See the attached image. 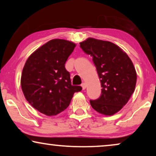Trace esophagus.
<instances>
[{
  "mask_svg": "<svg viewBox=\"0 0 156 156\" xmlns=\"http://www.w3.org/2000/svg\"><path fill=\"white\" fill-rule=\"evenodd\" d=\"M81 86H82L83 90H84V89H86V87H87V86H86V84H85V83H82V85H81Z\"/></svg>",
  "mask_w": 156,
  "mask_h": 156,
  "instance_id": "esophagus-1",
  "label": "esophagus"
}]
</instances>
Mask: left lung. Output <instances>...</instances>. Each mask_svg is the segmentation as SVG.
I'll return each instance as SVG.
<instances>
[{
  "label": "left lung",
  "instance_id": "8db88e82",
  "mask_svg": "<svg viewBox=\"0 0 156 156\" xmlns=\"http://www.w3.org/2000/svg\"><path fill=\"white\" fill-rule=\"evenodd\" d=\"M80 44L93 57L102 87L99 99L90 100L91 107L105 116L114 115L127 104L135 90L137 75L133 64L113 42L89 37Z\"/></svg>",
  "mask_w": 156,
  "mask_h": 156
}]
</instances>
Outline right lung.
<instances>
[{
	"label": "right lung",
	"instance_id": "add662e5",
	"mask_svg": "<svg viewBox=\"0 0 156 156\" xmlns=\"http://www.w3.org/2000/svg\"><path fill=\"white\" fill-rule=\"evenodd\" d=\"M76 44L51 40L32 53L23 69L20 84L28 103L42 114L55 116L69 106L74 94L82 90L72 86L65 64Z\"/></svg>",
	"mask_w": 156,
	"mask_h": 156
}]
</instances>
